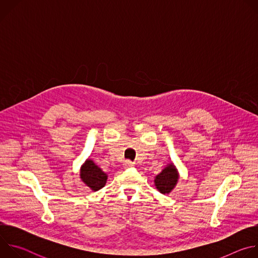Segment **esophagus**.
<instances>
[{
  "label": "esophagus",
  "instance_id": "1",
  "mask_svg": "<svg viewBox=\"0 0 258 258\" xmlns=\"http://www.w3.org/2000/svg\"><path fill=\"white\" fill-rule=\"evenodd\" d=\"M134 162H132V161H130V160H125L124 162H123V167L124 168H130V167H133L134 166Z\"/></svg>",
  "mask_w": 258,
  "mask_h": 258
}]
</instances>
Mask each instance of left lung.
<instances>
[{
    "label": "left lung",
    "mask_w": 258,
    "mask_h": 258,
    "mask_svg": "<svg viewBox=\"0 0 258 258\" xmlns=\"http://www.w3.org/2000/svg\"><path fill=\"white\" fill-rule=\"evenodd\" d=\"M178 178V170L176 166L170 162L162 169L160 173L154 177V185L161 194L168 195L176 186Z\"/></svg>",
    "instance_id": "1"
}]
</instances>
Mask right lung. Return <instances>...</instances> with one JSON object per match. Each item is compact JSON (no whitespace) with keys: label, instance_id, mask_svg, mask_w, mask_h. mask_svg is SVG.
I'll use <instances>...</instances> for the list:
<instances>
[{"label":"right lung","instance_id":"1","mask_svg":"<svg viewBox=\"0 0 258 258\" xmlns=\"http://www.w3.org/2000/svg\"><path fill=\"white\" fill-rule=\"evenodd\" d=\"M81 179L85 185L89 187L93 192L99 191L105 185L108 178L106 172L102 170L92 159L88 158L81 166L80 171Z\"/></svg>","mask_w":258,"mask_h":258}]
</instances>
